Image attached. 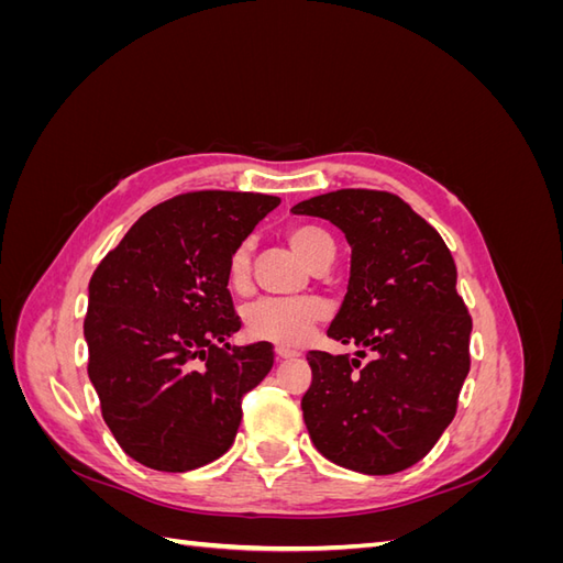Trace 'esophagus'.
<instances>
[{
  "label": "esophagus",
  "instance_id": "obj_1",
  "mask_svg": "<svg viewBox=\"0 0 563 563\" xmlns=\"http://www.w3.org/2000/svg\"><path fill=\"white\" fill-rule=\"evenodd\" d=\"M275 354H277V360H279V362H284V360H294V356H298V352H294V350H286V347H277V350H275Z\"/></svg>",
  "mask_w": 563,
  "mask_h": 563
}]
</instances>
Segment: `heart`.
Here are the masks:
<instances>
[{"label": "heart", "instance_id": "1", "mask_svg": "<svg viewBox=\"0 0 563 563\" xmlns=\"http://www.w3.org/2000/svg\"><path fill=\"white\" fill-rule=\"evenodd\" d=\"M288 244L310 267L335 253L331 236L314 225L294 228L288 232ZM249 246L242 244L232 253L228 265L230 284L236 288L244 286L249 279ZM323 314H327V305L319 298H261L244 310V323L253 338L282 347H294L305 343V338L310 335L312 327L323 319Z\"/></svg>", "mask_w": 563, "mask_h": 563}]
</instances>
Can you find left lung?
Wrapping results in <instances>:
<instances>
[{
	"label": "left lung",
	"instance_id": "8db88e82",
	"mask_svg": "<svg viewBox=\"0 0 563 563\" xmlns=\"http://www.w3.org/2000/svg\"><path fill=\"white\" fill-rule=\"evenodd\" d=\"M294 216L329 220L352 249L350 282L329 338L374 360L310 352L300 401L317 451L362 474H395L430 453L470 373L472 319L439 232L389 192L338 190Z\"/></svg>",
	"mask_w": 563,
	"mask_h": 563
}]
</instances>
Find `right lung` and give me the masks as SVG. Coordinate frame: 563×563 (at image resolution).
<instances>
[{
  "label": "right lung",
  "mask_w": 563,
  "mask_h": 563,
  "mask_svg": "<svg viewBox=\"0 0 563 563\" xmlns=\"http://www.w3.org/2000/svg\"><path fill=\"white\" fill-rule=\"evenodd\" d=\"M279 197L187 192L135 220L89 282V378L117 444L135 463L187 472L236 437L242 397L275 364L242 329L228 291L232 253ZM224 347L220 349L219 345Z\"/></svg>",
  "instance_id": "obj_1"
}]
</instances>
